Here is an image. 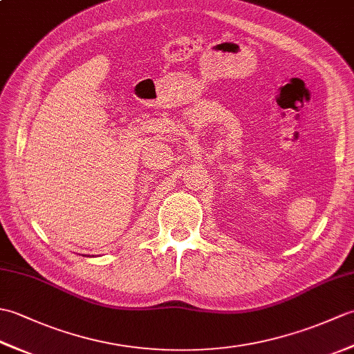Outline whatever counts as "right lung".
I'll use <instances>...</instances> for the list:
<instances>
[{
    "label": "right lung",
    "instance_id": "obj_1",
    "mask_svg": "<svg viewBox=\"0 0 354 354\" xmlns=\"http://www.w3.org/2000/svg\"><path fill=\"white\" fill-rule=\"evenodd\" d=\"M86 257H91V255H86Z\"/></svg>",
    "mask_w": 354,
    "mask_h": 354
}]
</instances>
